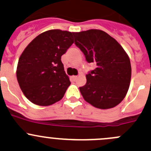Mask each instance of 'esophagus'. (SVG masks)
<instances>
[{"label":"esophagus","mask_w":151,"mask_h":151,"mask_svg":"<svg viewBox=\"0 0 151 151\" xmlns=\"http://www.w3.org/2000/svg\"><path fill=\"white\" fill-rule=\"evenodd\" d=\"M77 76H72V77H71V80H74H74H76V79H77Z\"/></svg>","instance_id":"34e87169"}]
</instances>
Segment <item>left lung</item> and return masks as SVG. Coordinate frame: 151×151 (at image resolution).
<instances>
[{
  "mask_svg": "<svg viewBox=\"0 0 151 151\" xmlns=\"http://www.w3.org/2000/svg\"><path fill=\"white\" fill-rule=\"evenodd\" d=\"M74 43L88 63L96 68L86 74L80 87L87 102L99 109H110L123 101L132 76L129 58L121 45L106 32L97 29L73 33Z\"/></svg>",
  "mask_w": 151,
  "mask_h": 151,
  "instance_id": "1",
  "label": "left lung"
}]
</instances>
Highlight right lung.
Returning <instances> with one entry per match:
<instances>
[{
	"label": "right lung",
	"instance_id": "right-lung-1",
	"mask_svg": "<svg viewBox=\"0 0 151 151\" xmlns=\"http://www.w3.org/2000/svg\"><path fill=\"white\" fill-rule=\"evenodd\" d=\"M73 33L58 29L36 36L22 52L17 78L22 93L33 104L49 106L60 101L69 86L61 56L74 43Z\"/></svg>",
	"mask_w": 151,
	"mask_h": 151
}]
</instances>
